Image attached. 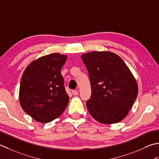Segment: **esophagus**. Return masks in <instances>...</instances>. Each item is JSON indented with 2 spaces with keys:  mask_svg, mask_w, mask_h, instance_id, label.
Listing matches in <instances>:
<instances>
[{
  "mask_svg": "<svg viewBox=\"0 0 159 159\" xmlns=\"http://www.w3.org/2000/svg\"><path fill=\"white\" fill-rule=\"evenodd\" d=\"M78 91H77V90H72V94L73 95H75V96H76V95H78Z\"/></svg>",
  "mask_w": 159,
  "mask_h": 159,
  "instance_id": "obj_1",
  "label": "esophagus"
}]
</instances>
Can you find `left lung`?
Masks as SVG:
<instances>
[{
  "mask_svg": "<svg viewBox=\"0 0 159 159\" xmlns=\"http://www.w3.org/2000/svg\"><path fill=\"white\" fill-rule=\"evenodd\" d=\"M88 70L91 96L86 102L89 112L99 123L112 124L123 120L138 95V85L121 58L110 51L82 55Z\"/></svg>",
  "mask_w": 159,
  "mask_h": 159,
  "instance_id": "8db88e82",
  "label": "left lung"
}]
</instances>
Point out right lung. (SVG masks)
I'll return each mask as SVG.
<instances>
[{"instance_id": "right-lung-1", "label": "right lung", "mask_w": 159, "mask_h": 159, "mask_svg": "<svg viewBox=\"0 0 159 159\" xmlns=\"http://www.w3.org/2000/svg\"><path fill=\"white\" fill-rule=\"evenodd\" d=\"M66 59L60 53L47 55L31 61L22 74L19 101L23 111L36 121H52L69 103L61 75Z\"/></svg>"}]
</instances>
